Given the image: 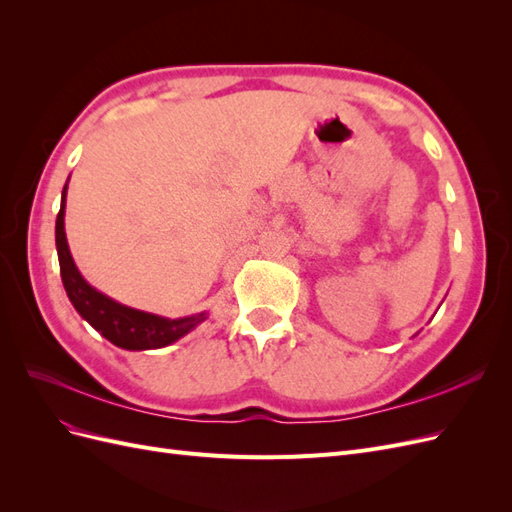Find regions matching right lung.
Listing matches in <instances>:
<instances>
[{"label": "right lung", "instance_id": "right-lung-1", "mask_svg": "<svg viewBox=\"0 0 512 512\" xmlns=\"http://www.w3.org/2000/svg\"><path fill=\"white\" fill-rule=\"evenodd\" d=\"M64 211H66V188H64V194H61V209L57 213V222H55V243H57L61 282H64L68 299L72 301L76 312H79L96 331H100L108 342H113L115 346L126 348V350L162 348L177 342L179 337L190 333L198 322L205 320V314L168 320L147 312H138V309L121 305L113 299L104 297V294L98 292L96 288H91L83 280V275L79 273V269H76L74 260L70 256L66 230H64Z\"/></svg>", "mask_w": 512, "mask_h": 512}]
</instances>
